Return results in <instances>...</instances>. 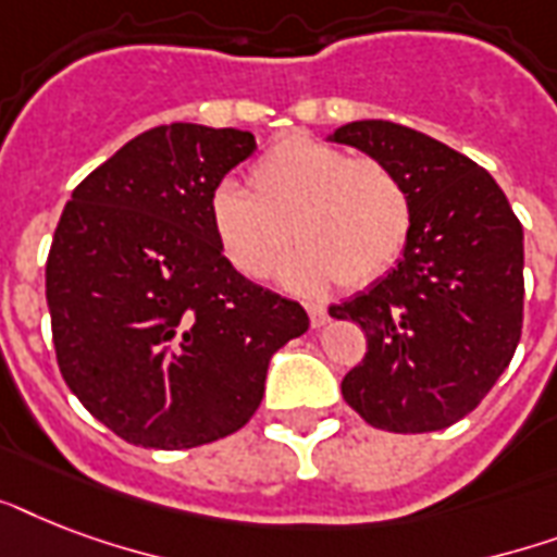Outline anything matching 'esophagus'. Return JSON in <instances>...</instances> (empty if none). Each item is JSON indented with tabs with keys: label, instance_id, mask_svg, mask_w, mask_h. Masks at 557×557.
<instances>
[{
	"label": "esophagus",
	"instance_id": "34e87169",
	"mask_svg": "<svg viewBox=\"0 0 557 557\" xmlns=\"http://www.w3.org/2000/svg\"><path fill=\"white\" fill-rule=\"evenodd\" d=\"M306 309H309V321H312L314 330H321V326H326V321H330V314H326V309H323V306L309 304V306H306Z\"/></svg>",
	"mask_w": 557,
	"mask_h": 557
}]
</instances>
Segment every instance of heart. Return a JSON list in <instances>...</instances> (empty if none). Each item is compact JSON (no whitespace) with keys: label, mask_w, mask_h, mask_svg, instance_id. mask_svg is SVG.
Wrapping results in <instances>:
<instances>
[{"label":"heart","mask_w":557,"mask_h":557,"mask_svg":"<svg viewBox=\"0 0 557 557\" xmlns=\"http://www.w3.org/2000/svg\"><path fill=\"white\" fill-rule=\"evenodd\" d=\"M208 216L222 257L245 277L271 274L288 243H300L280 277L312 292L381 277L405 251L413 208L387 164L288 135L253 161L251 190L231 178L213 187Z\"/></svg>","instance_id":"1"}]
</instances>
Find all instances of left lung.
Returning <instances> with one entry per match:
<instances>
[{"label":"left lung","mask_w":557,"mask_h":557,"mask_svg":"<svg viewBox=\"0 0 557 557\" xmlns=\"http://www.w3.org/2000/svg\"><path fill=\"white\" fill-rule=\"evenodd\" d=\"M326 141L387 164L413 208L396 269L330 306L367 335L364 361L341 393L372 428L442 431L483 401L518 349L523 227L497 182L431 135L352 121Z\"/></svg>","instance_id":"obj_1"}]
</instances>
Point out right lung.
I'll list each match as a JSON object with an SVG mask.
<instances>
[{
	"instance_id": "add662e5",
	"label": "right lung",
	"mask_w": 557,
	"mask_h": 557,
	"mask_svg": "<svg viewBox=\"0 0 557 557\" xmlns=\"http://www.w3.org/2000/svg\"><path fill=\"white\" fill-rule=\"evenodd\" d=\"M253 150L231 126H156L91 170L60 216L46 262L57 364L133 445L239 431L271 356L309 330L304 306L245 280L210 231V193Z\"/></svg>"
}]
</instances>
